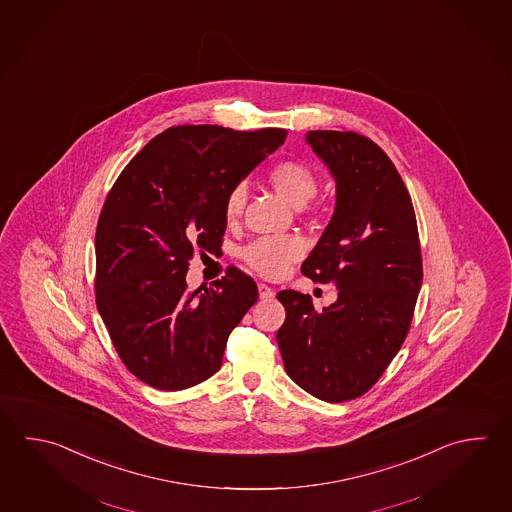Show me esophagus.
<instances>
[{"mask_svg":"<svg viewBox=\"0 0 512 512\" xmlns=\"http://www.w3.org/2000/svg\"><path fill=\"white\" fill-rule=\"evenodd\" d=\"M259 297L262 300L264 299H273L275 297V291L271 290L270 286H266V284H259Z\"/></svg>","mask_w":512,"mask_h":512,"instance_id":"esophagus-1","label":"esophagus"}]
</instances>
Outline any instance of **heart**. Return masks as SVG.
<instances>
[{
  "label": "heart",
  "instance_id": "b5f03b06",
  "mask_svg": "<svg viewBox=\"0 0 512 512\" xmlns=\"http://www.w3.org/2000/svg\"><path fill=\"white\" fill-rule=\"evenodd\" d=\"M273 190L279 193L286 203L302 208L311 201L319 192V177L309 168L308 164L295 159L280 161L275 164L268 174ZM248 193L242 184L233 186L226 203H224V215L228 221H235L242 215L246 206ZM242 259L257 271L262 277L279 279L286 275L293 262L299 261L304 255V242L299 237H261L257 241L250 242L242 250Z\"/></svg>",
  "mask_w": 512,
  "mask_h": 512
}]
</instances>
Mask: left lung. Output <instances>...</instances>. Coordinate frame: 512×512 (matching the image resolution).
<instances>
[{"label": "left lung", "instance_id": "8db88e82", "mask_svg": "<svg viewBox=\"0 0 512 512\" xmlns=\"http://www.w3.org/2000/svg\"><path fill=\"white\" fill-rule=\"evenodd\" d=\"M337 183L335 212L300 271L335 282L338 297L317 311L284 290L277 344L286 373L309 395L346 402L364 395L404 344L422 286L415 210L395 164L355 132L306 134Z\"/></svg>", "mask_w": 512, "mask_h": 512}]
</instances>
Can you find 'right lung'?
<instances>
[{
  "mask_svg": "<svg viewBox=\"0 0 512 512\" xmlns=\"http://www.w3.org/2000/svg\"><path fill=\"white\" fill-rule=\"evenodd\" d=\"M288 132L172 126L117 177L96 230V302L130 373L161 391L215 375L233 328L259 299L237 268L188 291L197 250H221L233 186L273 154Z\"/></svg>",
  "mask_w": 512,
  "mask_h": 512,
  "instance_id": "add662e5",
  "label": "right lung"
}]
</instances>
